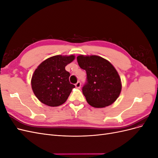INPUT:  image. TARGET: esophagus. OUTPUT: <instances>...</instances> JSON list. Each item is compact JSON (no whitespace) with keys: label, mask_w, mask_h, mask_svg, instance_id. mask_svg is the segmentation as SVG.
Wrapping results in <instances>:
<instances>
[{"label":"esophagus","mask_w":158,"mask_h":158,"mask_svg":"<svg viewBox=\"0 0 158 158\" xmlns=\"http://www.w3.org/2000/svg\"><path fill=\"white\" fill-rule=\"evenodd\" d=\"M75 86H76V88H80L81 87V83H80V82H78L77 83H76L75 84Z\"/></svg>","instance_id":"esophagus-1"}]
</instances>
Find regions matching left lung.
Instances as JSON below:
<instances>
[{"mask_svg":"<svg viewBox=\"0 0 158 158\" xmlns=\"http://www.w3.org/2000/svg\"><path fill=\"white\" fill-rule=\"evenodd\" d=\"M78 65L87 74L82 93L87 102L96 108L106 107L116 101L121 92V78L111 63L96 55L77 56Z\"/></svg>","mask_w":158,"mask_h":158,"instance_id":"obj_1","label":"left lung"}]
</instances>
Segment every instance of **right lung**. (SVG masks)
<instances>
[{
    "label": "right lung",
    "mask_w": 158,
    "mask_h": 158,
    "mask_svg": "<svg viewBox=\"0 0 158 158\" xmlns=\"http://www.w3.org/2000/svg\"><path fill=\"white\" fill-rule=\"evenodd\" d=\"M75 56L55 55L43 61L33 74V92L40 101L50 107H57L67 100L75 85L69 82L70 73L65 66Z\"/></svg>",
    "instance_id": "obj_1"
}]
</instances>
